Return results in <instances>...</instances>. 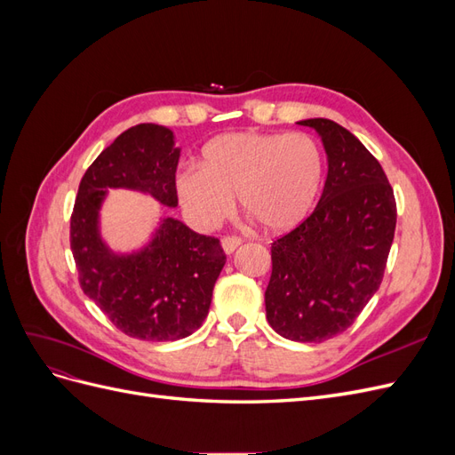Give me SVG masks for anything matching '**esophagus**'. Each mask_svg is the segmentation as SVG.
Returning <instances> with one entry per match:
<instances>
[{"instance_id":"34e87169","label":"esophagus","mask_w":455,"mask_h":455,"mask_svg":"<svg viewBox=\"0 0 455 455\" xmlns=\"http://www.w3.org/2000/svg\"><path fill=\"white\" fill-rule=\"evenodd\" d=\"M243 241L239 239V237H224L222 239V251L226 252V254H233L237 251V246L241 244Z\"/></svg>"}]
</instances>
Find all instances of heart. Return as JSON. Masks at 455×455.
Masks as SVG:
<instances>
[{
	"mask_svg": "<svg viewBox=\"0 0 455 455\" xmlns=\"http://www.w3.org/2000/svg\"><path fill=\"white\" fill-rule=\"evenodd\" d=\"M323 154L306 132L241 131L203 148L201 167L186 164L176 191L196 224L214 228L235 204L271 233H284L309 216L323 184Z\"/></svg>",
	"mask_w": 455,
	"mask_h": 455,
	"instance_id": "b5f03b06",
	"label": "heart"
}]
</instances>
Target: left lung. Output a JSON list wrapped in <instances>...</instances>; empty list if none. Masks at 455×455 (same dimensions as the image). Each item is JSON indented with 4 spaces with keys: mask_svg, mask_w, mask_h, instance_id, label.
<instances>
[{
    "mask_svg": "<svg viewBox=\"0 0 455 455\" xmlns=\"http://www.w3.org/2000/svg\"><path fill=\"white\" fill-rule=\"evenodd\" d=\"M321 136L328 174L307 220L271 244L266 316L275 332L321 343L347 330L378 292L396 204L378 159L338 123L298 121Z\"/></svg>",
    "mask_w": 455,
    "mask_h": 455,
    "instance_id": "obj_1",
    "label": "left lung"
}]
</instances>
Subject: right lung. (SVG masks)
Here are the masks:
<instances>
[{
  "instance_id": "1",
  "label": "right lung",
  "mask_w": 455,
  "mask_h": 455,
  "mask_svg": "<svg viewBox=\"0 0 455 455\" xmlns=\"http://www.w3.org/2000/svg\"><path fill=\"white\" fill-rule=\"evenodd\" d=\"M180 148L174 132L142 123L94 159L81 178L72 214V252L84 292L116 328L144 341L182 339L209 315L212 288L226 264L220 241L172 216H159L142 246L114 251L102 237L100 211L112 189L139 191L176 209Z\"/></svg>"
}]
</instances>
